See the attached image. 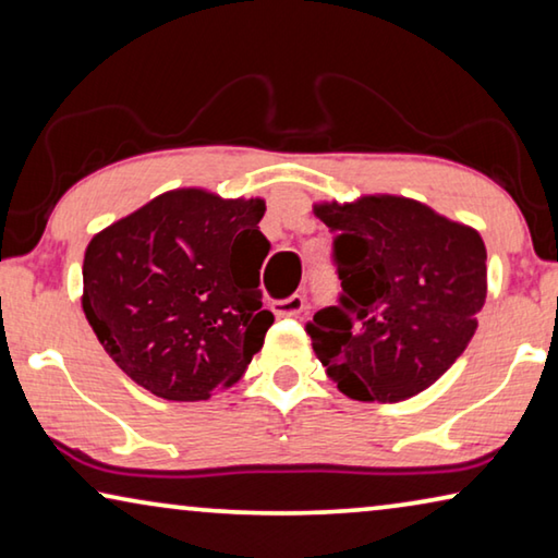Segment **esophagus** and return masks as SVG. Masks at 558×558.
<instances>
[{
  "label": "esophagus",
  "mask_w": 558,
  "mask_h": 558,
  "mask_svg": "<svg viewBox=\"0 0 558 558\" xmlns=\"http://www.w3.org/2000/svg\"><path fill=\"white\" fill-rule=\"evenodd\" d=\"M303 298L301 295H288V298H280V301L272 303V311L276 315H282V318H290V315H301L303 313Z\"/></svg>",
  "instance_id": "34e87169"
}]
</instances>
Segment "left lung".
<instances>
[{
	"mask_svg": "<svg viewBox=\"0 0 558 558\" xmlns=\"http://www.w3.org/2000/svg\"><path fill=\"white\" fill-rule=\"evenodd\" d=\"M332 230L338 303L305 323L313 351L355 401H405L444 376L476 332L486 247L476 230L405 197L318 205Z\"/></svg>",
	"mask_w": 558,
	"mask_h": 558,
	"instance_id": "obj_1",
	"label": "left lung"
}]
</instances>
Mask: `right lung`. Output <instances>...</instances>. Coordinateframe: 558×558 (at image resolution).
Listing matches in <instances>:
<instances>
[{"label": "right lung", "mask_w": 558, "mask_h": 558, "mask_svg": "<svg viewBox=\"0 0 558 558\" xmlns=\"http://www.w3.org/2000/svg\"><path fill=\"white\" fill-rule=\"evenodd\" d=\"M263 199L172 190L87 245L82 307L107 355L149 393L207 401L263 348Z\"/></svg>", "instance_id": "1"}]
</instances>
